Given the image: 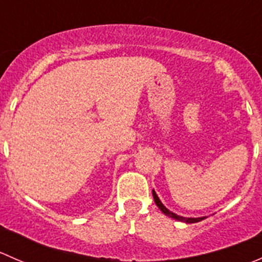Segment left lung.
<instances>
[{
  "mask_svg": "<svg viewBox=\"0 0 262 262\" xmlns=\"http://www.w3.org/2000/svg\"><path fill=\"white\" fill-rule=\"evenodd\" d=\"M152 195H153V199H155L156 205H157V207L160 208L161 212H162L163 214H166V215H167V216H170V218L176 219V221H179V222H185V223H196V222H200V221H203V219L207 218V216H200V218H185V216L178 215V214L170 212V210H168L167 208H166L165 205H163L162 203H161L160 198L157 196V194H156L155 190H152Z\"/></svg>",
  "mask_w": 262,
  "mask_h": 262,
  "instance_id": "obj_1",
  "label": "left lung"
}]
</instances>
